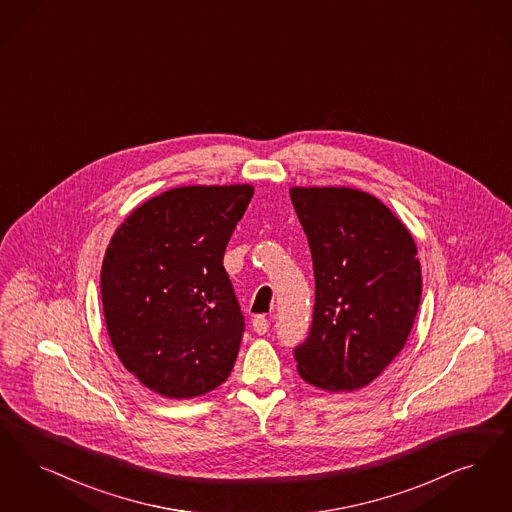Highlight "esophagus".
Instances as JSON below:
<instances>
[{
    "instance_id": "obj_1",
    "label": "esophagus",
    "mask_w": 512,
    "mask_h": 512,
    "mask_svg": "<svg viewBox=\"0 0 512 512\" xmlns=\"http://www.w3.org/2000/svg\"><path fill=\"white\" fill-rule=\"evenodd\" d=\"M251 324H253V331L257 335H265L266 331H268V320H266L265 316H255Z\"/></svg>"
}]
</instances>
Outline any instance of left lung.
Returning a JSON list of instances; mask_svg holds the SVG:
<instances>
[{
    "instance_id": "left-lung-1",
    "label": "left lung",
    "mask_w": 512,
    "mask_h": 512,
    "mask_svg": "<svg viewBox=\"0 0 512 512\" xmlns=\"http://www.w3.org/2000/svg\"><path fill=\"white\" fill-rule=\"evenodd\" d=\"M312 253L316 299L299 375L318 389L369 385L408 341L421 301V265L404 223L354 188L289 190Z\"/></svg>"
}]
</instances>
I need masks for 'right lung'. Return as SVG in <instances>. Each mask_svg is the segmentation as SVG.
<instances>
[{
	"label": "right lung",
	"mask_w": 512,
	"mask_h": 512,
	"mask_svg": "<svg viewBox=\"0 0 512 512\" xmlns=\"http://www.w3.org/2000/svg\"><path fill=\"white\" fill-rule=\"evenodd\" d=\"M253 186H181L129 213L101 270L106 329L123 366L165 398H194L234 368L244 314L226 244Z\"/></svg>",
	"instance_id": "1"
}]
</instances>
